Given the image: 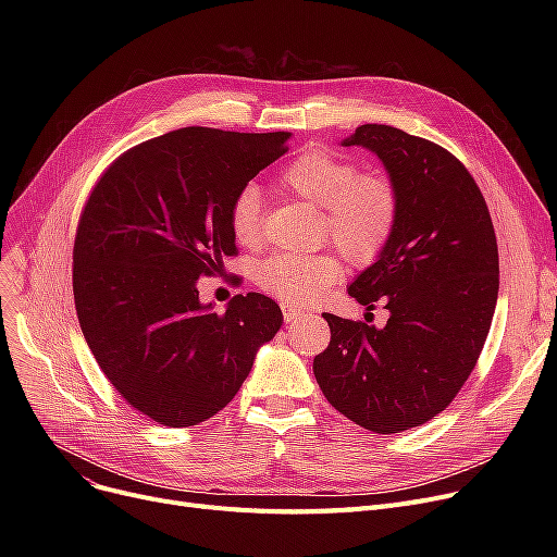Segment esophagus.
<instances>
[{
	"label": "esophagus",
	"mask_w": 557,
	"mask_h": 557,
	"mask_svg": "<svg viewBox=\"0 0 557 557\" xmlns=\"http://www.w3.org/2000/svg\"><path fill=\"white\" fill-rule=\"evenodd\" d=\"M282 313H284L286 323H296V320H300L302 315H307L305 309H300V307H296V305H288V302H282Z\"/></svg>",
	"instance_id": "obj_1"
}]
</instances>
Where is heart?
Segmentation results:
<instances>
[{"mask_svg": "<svg viewBox=\"0 0 557 557\" xmlns=\"http://www.w3.org/2000/svg\"><path fill=\"white\" fill-rule=\"evenodd\" d=\"M280 187L320 208V237L357 267H368L391 244L399 221V191L391 178L361 169L325 149H309L280 173ZM227 225L244 248L261 244V194L255 185L234 194ZM343 275L334 252L275 255L263 259L255 282L284 302H309Z\"/></svg>", "mask_w": 557, "mask_h": 557, "instance_id": "b5f03b06", "label": "heart"}]
</instances>
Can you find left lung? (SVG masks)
<instances>
[{
	"label": "left lung",
	"instance_id": "obj_1",
	"mask_svg": "<svg viewBox=\"0 0 557 557\" xmlns=\"http://www.w3.org/2000/svg\"><path fill=\"white\" fill-rule=\"evenodd\" d=\"M343 144L376 153L399 191L391 244L347 288L391 318L376 330L325 313L332 341L313 374L347 420L399 433L443 413L472 374L499 296V248L472 173L441 144L382 124Z\"/></svg>",
	"mask_w": 557,
	"mask_h": 557
}]
</instances>
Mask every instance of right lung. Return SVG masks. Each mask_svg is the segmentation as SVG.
Returning <instances> with one entry per match:
<instances>
[{
  "mask_svg": "<svg viewBox=\"0 0 557 557\" xmlns=\"http://www.w3.org/2000/svg\"><path fill=\"white\" fill-rule=\"evenodd\" d=\"M288 137L171 131L124 151L85 200L72 269L83 336L112 388L162 426L216 416L282 325L271 298L239 294L216 313L196 282L237 255L230 202Z\"/></svg>",
  "mask_w": 557,
  "mask_h": 557,
  "instance_id": "add662e5",
  "label": "right lung"
}]
</instances>
